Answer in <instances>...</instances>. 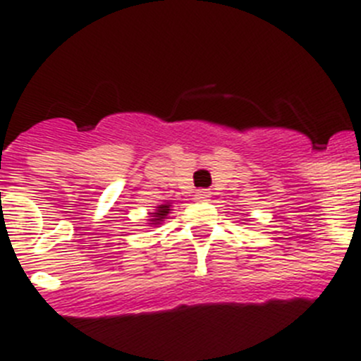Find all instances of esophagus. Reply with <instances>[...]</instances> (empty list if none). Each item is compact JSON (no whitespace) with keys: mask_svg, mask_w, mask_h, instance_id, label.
Segmentation results:
<instances>
[{"mask_svg":"<svg viewBox=\"0 0 361 361\" xmlns=\"http://www.w3.org/2000/svg\"><path fill=\"white\" fill-rule=\"evenodd\" d=\"M195 196H196V200H200V202H205V200L210 198V192L207 191V189H198Z\"/></svg>","mask_w":361,"mask_h":361,"instance_id":"esophagus-1","label":"esophagus"}]
</instances>
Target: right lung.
Segmentation results:
<instances>
[{"label":"right lung","mask_w":361,"mask_h":361,"mask_svg":"<svg viewBox=\"0 0 361 361\" xmlns=\"http://www.w3.org/2000/svg\"><path fill=\"white\" fill-rule=\"evenodd\" d=\"M170 207L172 205H169V203H165V205H159V207H156V212H152V219H151V223L149 224H159L161 223L163 219H166V216H169V212L172 209H170Z\"/></svg>","instance_id":"1"}]
</instances>
